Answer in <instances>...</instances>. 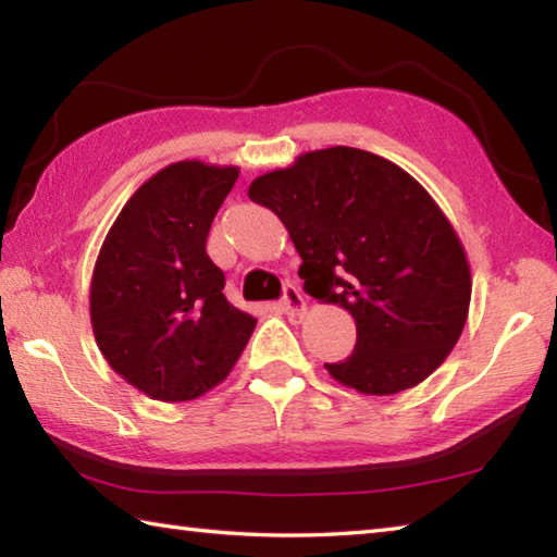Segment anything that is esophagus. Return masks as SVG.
Segmentation results:
<instances>
[{"label": "esophagus", "mask_w": 557, "mask_h": 557, "mask_svg": "<svg viewBox=\"0 0 557 557\" xmlns=\"http://www.w3.org/2000/svg\"><path fill=\"white\" fill-rule=\"evenodd\" d=\"M306 298L300 296V290L296 288V286H288L283 288V298H281V310L286 312V314H290V318H300L302 312H306Z\"/></svg>", "instance_id": "esophagus-1"}]
</instances>
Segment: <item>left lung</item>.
I'll return each mask as SVG.
<instances>
[{"label": "left lung", "instance_id": "8db88e82", "mask_svg": "<svg viewBox=\"0 0 557 557\" xmlns=\"http://www.w3.org/2000/svg\"><path fill=\"white\" fill-rule=\"evenodd\" d=\"M249 198L286 225L310 296L351 312V356L324 363L334 381L395 395L444 363L466 327L473 281L456 230L422 184L337 145L257 176Z\"/></svg>", "mask_w": 557, "mask_h": 557}]
</instances>
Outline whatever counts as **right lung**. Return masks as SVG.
I'll return each mask as SVG.
<instances>
[{
	"instance_id": "add662e5",
	"label": "right lung",
	"mask_w": 557,
	"mask_h": 557,
	"mask_svg": "<svg viewBox=\"0 0 557 557\" xmlns=\"http://www.w3.org/2000/svg\"><path fill=\"white\" fill-rule=\"evenodd\" d=\"M237 166L174 162L115 218L94 267L89 310L103 359L152 400H196L223 383L257 320L225 298L206 251Z\"/></svg>"
}]
</instances>
